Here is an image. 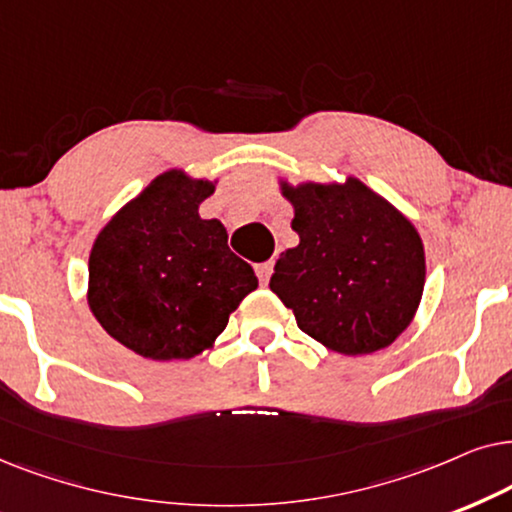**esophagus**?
I'll use <instances>...</instances> for the list:
<instances>
[{
	"mask_svg": "<svg viewBox=\"0 0 512 512\" xmlns=\"http://www.w3.org/2000/svg\"><path fill=\"white\" fill-rule=\"evenodd\" d=\"M271 271H274V262L255 264V274H257V278H260L262 285H267V281L271 278Z\"/></svg>",
	"mask_w": 512,
	"mask_h": 512,
	"instance_id": "34e87169",
	"label": "esophagus"
}]
</instances>
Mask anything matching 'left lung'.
Here are the masks:
<instances>
[{
	"mask_svg": "<svg viewBox=\"0 0 512 512\" xmlns=\"http://www.w3.org/2000/svg\"><path fill=\"white\" fill-rule=\"evenodd\" d=\"M281 192L299 245L281 252L269 288L299 330L330 351L365 356L393 344L424 295L426 257L414 224L358 177Z\"/></svg>",
	"mask_w": 512,
	"mask_h": 512,
	"instance_id": "8db88e82",
	"label": "left lung"
}]
</instances>
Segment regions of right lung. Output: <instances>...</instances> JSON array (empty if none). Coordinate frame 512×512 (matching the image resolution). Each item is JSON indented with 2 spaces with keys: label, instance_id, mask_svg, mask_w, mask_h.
Returning <instances> with one entry per match:
<instances>
[{
  "label": "right lung",
  "instance_id": "right-lung-1",
  "mask_svg": "<svg viewBox=\"0 0 512 512\" xmlns=\"http://www.w3.org/2000/svg\"><path fill=\"white\" fill-rule=\"evenodd\" d=\"M213 192L215 182L166 170L95 238L88 306L109 337L142 358L199 356L257 288L222 222L201 220L199 206Z\"/></svg>",
  "mask_w": 512,
  "mask_h": 512
}]
</instances>
